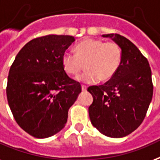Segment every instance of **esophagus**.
Here are the masks:
<instances>
[{
    "instance_id": "obj_1",
    "label": "esophagus",
    "mask_w": 160,
    "mask_h": 160,
    "mask_svg": "<svg viewBox=\"0 0 160 160\" xmlns=\"http://www.w3.org/2000/svg\"><path fill=\"white\" fill-rule=\"evenodd\" d=\"M81 90H82V91H85L87 90V87L85 85H81Z\"/></svg>"
}]
</instances>
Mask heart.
I'll list each match as a JSON object with an SVG mask.
<instances>
[{
  "label": "heart",
  "mask_w": 160,
  "mask_h": 160,
  "mask_svg": "<svg viewBox=\"0 0 160 160\" xmlns=\"http://www.w3.org/2000/svg\"><path fill=\"white\" fill-rule=\"evenodd\" d=\"M75 55L64 53L61 58L62 67L69 75H77L85 65L86 71L77 78L84 83L99 80L107 82L115 75L120 66L122 53L115 42H106L96 38H85L75 45Z\"/></svg>",
  "instance_id": "heart-1"
}]
</instances>
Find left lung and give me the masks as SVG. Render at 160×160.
Here are the masks:
<instances>
[{
	"instance_id": "1",
	"label": "left lung",
	"mask_w": 160,
	"mask_h": 160,
	"mask_svg": "<svg viewBox=\"0 0 160 160\" xmlns=\"http://www.w3.org/2000/svg\"><path fill=\"white\" fill-rule=\"evenodd\" d=\"M102 37L117 42L122 57L111 80L87 89L93 96L89 116L105 136L122 138L136 130L146 116L153 97L152 73L148 59L130 40L118 33Z\"/></svg>"
}]
</instances>
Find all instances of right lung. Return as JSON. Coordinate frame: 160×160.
I'll return each mask as SVG.
<instances>
[{
  "instance_id": "obj_1",
  "label": "right lung",
  "mask_w": 160,
  "mask_h": 160,
  "mask_svg": "<svg viewBox=\"0 0 160 160\" xmlns=\"http://www.w3.org/2000/svg\"><path fill=\"white\" fill-rule=\"evenodd\" d=\"M74 42L69 35L36 38L19 51L10 68L8 104L17 123L32 137H51L64 128L69 107L81 92L80 83L61 64Z\"/></svg>"
}]
</instances>
